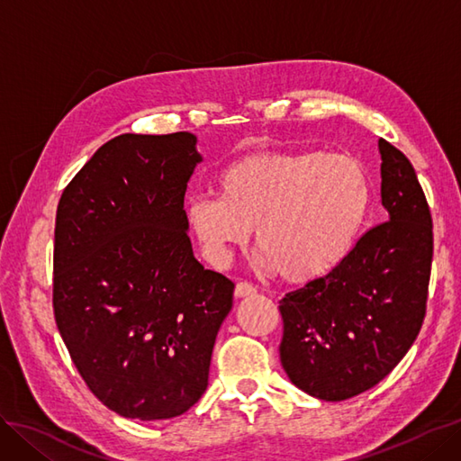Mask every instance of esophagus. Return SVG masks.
I'll use <instances>...</instances> for the list:
<instances>
[{
	"mask_svg": "<svg viewBox=\"0 0 461 461\" xmlns=\"http://www.w3.org/2000/svg\"><path fill=\"white\" fill-rule=\"evenodd\" d=\"M256 286L254 285H249V283H239L236 285V288H234V296L236 298H248V296H254L256 294Z\"/></svg>",
	"mask_w": 461,
	"mask_h": 461,
	"instance_id": "34e87169",
	"label": "esophagus"
}]
</instances>
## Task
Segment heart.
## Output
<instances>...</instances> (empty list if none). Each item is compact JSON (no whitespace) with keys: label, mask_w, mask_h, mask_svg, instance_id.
<instances>
[{"label":"heart","mask_w":461,"mask_h":461,"mask_svg":"<svg viewBox=\"0 0 461 461\" xmlns=\"http://www.w3.org/2000/svg\"><path fill=\"white\" fill-rule=\"evenodd\" d=\"M219 198L186 207L188 229L203 254L229 263L254 239L259 261L288 283L325 276L348 256L371 203L366 167L346 153L261 151L217 175Z\"/></svg>","instance_id":"heart-1"}]
</instances>
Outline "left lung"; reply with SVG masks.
I'll return each instance as SVG.
<instances>
[{"instance_id": "obj_1", "label": "left lung", "mask_w": 461, "mask_h": 461, "mask_svg": "<svg viewBox=\"0 0 461 461\" xmlns=\"http://www.w3.org/2000/svg\"><path fill=\"white\" fill-rule=\"evenodd\" d=\"M379 149L388 221L361 234L330 273L278 302L281 364L319 400H348L381 383L411 348L427 312L430 209L410 159L384 138Z\"/></svg>"}]
</instances>
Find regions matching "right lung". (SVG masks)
Wrapping results in <instances>:
<instances>
[{
  "mask_svg": "<svg viewBox=\"0 0 461 461\" xmlns=\"http://www.w3.org/2000/svg\"><path fill=\"white\" fill-rule=\"evenodd\" d=\"M196 136L121 134L61 194L53 315L80 376L129 420L183 415L207 388L234 283L194 258L186 183Z\"/></svg>",
  "mask_w": 461,
  "mask_h": 461,
  "instance_id": "right-lung-1",
  "label": "right lung"
}]
</instances>
